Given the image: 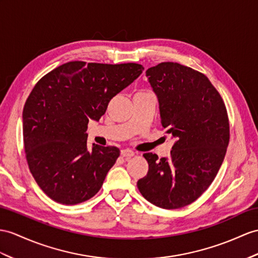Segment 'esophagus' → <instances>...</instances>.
I'll return each instance as SVG.
<instances>
[{"label": "esophagus", "mask_w": 258, "mask_h": 258, "mask_svg": "<svg viewBox=\"0 0 258 258\" xmlns=\"http://www.w3.org/2000/svg\"><path fill=\"white\" fill-rule=\"evenodd\" d=\"M120 154H121L122 158H125V159H130V158H133V156L135 155V152H134V151L129 150V149H123V150H121Z\"/></svg>", "instance_id": "1"}]
</instances>
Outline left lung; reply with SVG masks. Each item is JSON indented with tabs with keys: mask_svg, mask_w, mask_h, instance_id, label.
Masks as SVG:
<instances>
[{
	"mask_svg": "<svg viewBox=\"0 0 258 258\" xmlns=\"http://www.w3.org/2000/svg\"><path fill=\"white\" fill-rule=\"evenodd\" d=\"M146 74L175 143L168 158L143 154L149 171L137 185L156 207L183 208L207 190L222 164L230 140L227 108L208 78L191 68L162 62Z\"/></svg>",
	"mask_w": 258,
	"mask_h": 258,
	"instance_id": "obj_1",
	"label": "left lung"
}]
</instances>
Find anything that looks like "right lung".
I'll return each mask as SVG.
<instances>
[{"label":"right lung","mask_w":258,"mask_h":258,"mask_svg":"<svg viewBox=\"0 0 258 258\" xmlns=\"http://www.w3.org/2000/svg\"><path fill=\"white\" fill-rule=\"evenodd\" d=\"M143 70L138 63L72 61L37 82L24 106L23 138L30 173L48 197L77 205L98 192L120 151L87 149V123L98 121Z\"/></svg>","instance_id":"right-lung-1"}]
</instances>
